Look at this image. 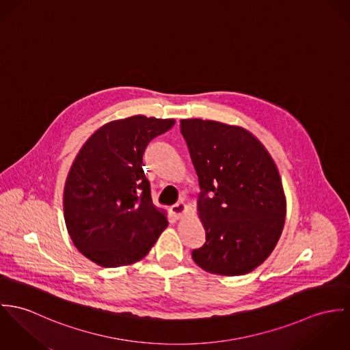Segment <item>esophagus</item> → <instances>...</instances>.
<instances>
[{
  "instance_id": "1",
  "label": "esophagus",
  "mask_w": 350,
  "mask_h": 350,
  "mask_svg": "<svg viewBox=\"0 0 350 350\" xmlns=\"http://www.w3.org/2000/svg\"><path fill=\"white\" fill-rule=\"evenodd\" d=\"M170 212L176 220L184 219L189 212V205L185 202H178L170 208Z\"/></svg>"
}]
</instances>
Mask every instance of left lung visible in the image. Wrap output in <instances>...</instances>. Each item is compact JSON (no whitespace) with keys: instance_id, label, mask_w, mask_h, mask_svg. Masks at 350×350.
<instances>
[{"instance_id":"8db88e82","label":"left lung","mask_w":350,"mask_h":350,"mask_svg":"<svg viewBox=\"0 0 350 350\" xmlns=\"http://www.w3.org/2000/svg\"><path fill=\"white\" fill-rule=\"evenodd\" d=\"M198 177L197 212L206 241L192 251L204 271L237 276L271 254L286 219V196L269 150L247 129L181 119Z\"/></svg>"}]
</instances>
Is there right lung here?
<instances>
[{
    "label": "right lung",
    "mask_w": 350,
    "mask_h": 350,
    "mask_svg": "<svg viewBox=\"0 0 350 350\" xmlns=\"http://www.w3.org/2000/svg\"><path fill=\"white\" fill-rule=\"evenodd\" d=\"M174 119L133 116L99 127L68 172L63 209L75 247L98 266L113 269L145 258L167 227L142 169L148 144Z\"/></svg>",
    "instance_id": "right-lung-1"
}]
</instances>
